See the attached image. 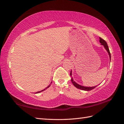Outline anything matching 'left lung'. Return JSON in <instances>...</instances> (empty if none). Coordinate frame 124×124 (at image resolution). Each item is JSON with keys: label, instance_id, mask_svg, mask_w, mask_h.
Returning <instances> with one entry per match:
<instances>
[{"label": "left lung", "instance_id": "8db88e82", "mask_svg": "<svg viewBox=\"0 0 124 124\" xmlns=\"http://www.w3.org/2000/svg\"><path fill=\"white\" fill-rule=\"evenodd\" d=\"M100 39V42L101 43V45H103L104 46V48L106 49V50L108 52V53L109 54V58H110V60H111V54H110V51H109V49L108 48V45H107V42H106L105 40H104L103 39H102L101 38H99ZM70 76L71 77V70L70 71ZM71 81L72 82L73 84L75 86L76 88H78V89H79L80 90H84V91H91L93 89H94V88L97 86H93V87H86V86H82L81 85H79L78 83H76L75 82H74V81L73 80V78L72 77H71Z\"/></svg>", "mask_w": 124, "mask_h": 124}]
</instances>
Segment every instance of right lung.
<instances>
[{
    "label": "right lung",
    "mask_w": 124,
    "mask_h": 124,
    "mask_svg": "<svg viewBox=\"0 0 124 124\" xmlns=\"http://www.w3.org/2000/svg\"><path fill=\"white\" fill-rule=\"evenodd\" d=\"M51 83H52V82H51ZM51 84H49V85H48V86H47V87H46V89H44V90H42V91H39V92H36V93H40V92H42V91H45L46 89H47V88H48L49 86H50V85H51Z\"/></svg>",
    "instance_id": "add662e5"
}]
</instances>
